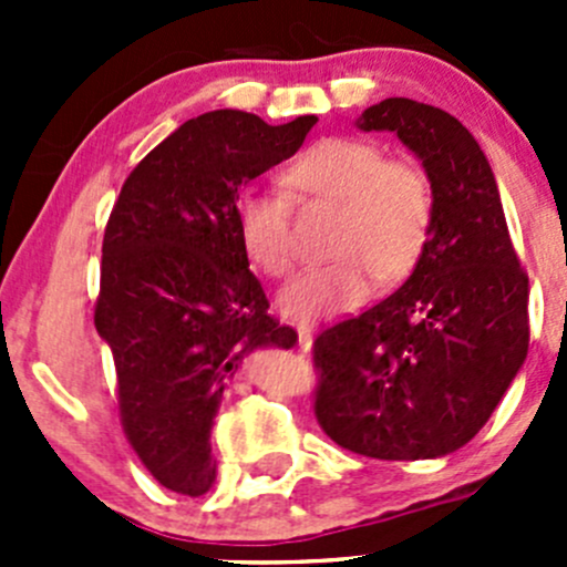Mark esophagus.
Masks as SVG:
<instances>
[{
  "label": "esophagus",
  "instance_id": "34e87169",
  "mask_svg": "<svg viewBox=\"0 0 567 567\" xmlns=\"http://www.w3.org/2000/svg\"><path fill=\"white\" fill-rule=\"evenodd\" d=\"M296 331H299V346L310 348L312 337H316V323H310V320H301V323H296Z\"/></svg>",
  "mask_w": 567,
  "mask_h": 567
}]
</instances>
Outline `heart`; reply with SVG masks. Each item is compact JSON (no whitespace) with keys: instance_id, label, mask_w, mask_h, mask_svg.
<instances>
[{"instance_id":"b5f03b06","label":"heart","mask_w":567,"mask_h":567,"mask_svg":"<svg viewBox=\"0 0 567 567\" xmlns=\"http://www.w3.org/2000/svg\"><path fill=\"white\" fill-rule=\"evenodd\" d=\"M285 183L301 197L340 203L331 247L340 257L296 274L279 293L290 318H331L362 305L375 277L400 279L414 268L431 236L433 194L427 177L405 162L384 158L359 136H326L307 147ZM244 251L268 277L293 268L290 203L268 188H247L236 205Z\"/></svg>"}]
</instances>
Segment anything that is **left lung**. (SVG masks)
<instances>
[{
  "mask_svg": "<svg viewBox=\"0 0 567 567\" xmlns=\"http://www.w3.org/2000/svg\"><path fill=\"white\" fill-rule=\"evenodd\" d=\"M359 131H392L422 162L433 221L411 277L318 334L326 436L381 461L442 458L477 436L529 348V279L477 140L444 109L386 99Z\"/></svg>",
  "mask_w": 567,
  "mask_h": 567,
  "instance_id": "1",
  "label": "left lung"
}]
</instances>
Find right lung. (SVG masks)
Wrapping results in <instances>:
<instances>
[{
  "label": "right lung",
  "instance_id": "1",
  "mask_svg": "<svg viewBox=\"0 0 567 567\" xmlns=\"http://www.w3.org/2000/svg\"><path fill=\"white\" fill-rule=\"evenodd\" d=\"M316 123L305 114L268 125L238 109L186 120L125 177L109 216L95 329L112 348L125 436L175 494L214 485L210 427L244 359L299 340L268 316L236 205Z\"/></svg>",
  "mask_w": 567,
  "mask_h": 567
}]
</instances>
